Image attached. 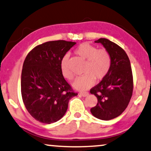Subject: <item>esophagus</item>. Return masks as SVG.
Listing matches in <instances>:
<instances>
[{"label":"esophagus","mask_w":151,"mask_h":151,"mask_svg":"<svg viewBox=\"0 0 151 151\" xmlns=\"http://www.w3.org/2000/svg\"><path fill=\"white\" fill-rule=\"evenodd\" d=\"M79 94L81 96H82V97H87V96H89L88 92H80Z\"/></svg>","instance_id":"esophagus-1"}]
</instances>
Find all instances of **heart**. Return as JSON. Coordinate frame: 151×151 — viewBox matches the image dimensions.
Masks as SVG:
<instances>
[{"instance_id":"b5f03b06","label":"heart","mask_w":151,"mask_h":151,"mask_svg":"<svg viewBox=\"0 0 151 151\" xmlns=\"http://www.w3.org/2000/svg\"><path fill=\"white\" fill-rule=\"evenodd\" d=\"M75 53L86 60V64L84 69L85 75L76 78L73 87L78 90L88 89L94 84L95 79L102 80L107 75L111 66V56L106 49H98L96 47L87 42L81 44L76 49ZM68 54L62 58L61 71L65 78L71 80L73 75L68 68Z\"/></svg>"}]
</instances>
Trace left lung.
I'll use <instances>...</instances> for the list:
<instances>
[{
  "label": "left lung",
  "mask_w": 151,
  "mask_h": 151,
  "mask_svg": "<svg viewBox=\"0 0 151 151\" xmlns=\"http://www.w3.org/2000/svg\"><path fill=\"white\" fill-rule=\"evenodd\" d=\"M102 44L111 56V66L107 75L90 90L98 98V104L91 108L95 117L109 121L117 117L125 111L133 92L131 64L125 51L114 42L101 38L96 40Z\"/></svg>",
  "instance_id": "obj_1"
}]
</instances>
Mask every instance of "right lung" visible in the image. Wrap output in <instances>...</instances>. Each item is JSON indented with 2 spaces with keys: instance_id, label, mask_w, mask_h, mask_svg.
<instances>
[{
  "instance_id": "add662e5",
  "label": "right lung",
  "mask_w": 151,
  "mask_h": 151,
  "mask_svg": "<svg viewBox=\"0 0 151 151\" xmlns=\"http://www.w3.org/2000/svg\"><path fill=\"white\" fill-rule=\"evenodd\" d=\"M75 42L54 40L35 47L24 60L21 91L24 105L32 117L51 124L66 112L69 100L77 96L64 79L61 62Z\"/></svg>"
}]
</instances>
